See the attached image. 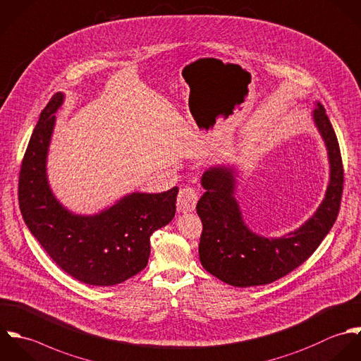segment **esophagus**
I'll return each mask as SVG.
<instances>
[{"mask_svg": "<svg viewBox=\"0 0 361 361\" xmlns=\"http://www.w3.org/2000/svg\"><path fill=\"white\" fill-rule=\"evenodd\" d=\"M199 200L197 196V190L192 186H185L183 189H180L179 195H178V210L180 213H189L193 212L196 207V203Z\"/></svg>", "mask_w": 361, "mask_h": 361, "instance_id": "esophagus-1", "label": "esophagus"}]
</instances>
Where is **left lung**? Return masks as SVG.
<instances>
[{"label":"left lung","mask_w":361,"mask_h":361,"mask_svg":"<svg viewBox=\"0 0 361 361\" xmlns=\"http://www.w3.org/2000/svg\"><path fill=\"white\" fill-rule=\"evenodd\" d=\"M314 121L326 144L331 179L315 214L294 233L281 238H264L243 223L234 197V169L214 166L202 176L204 195L196 210L203 223L199 255L203 267L221 281L235 287L269 284L302 264L335 224L343 192V164L335 130L318 102Z\"/></svg>","instance_id":"1"}]
</instances>
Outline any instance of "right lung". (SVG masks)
<instances>
[{
	"instance_id": "obj_1",
	"label": "right lung",
	"mask_w": 361,
	"mask_h": 361,
	"mask_svg": "<svg viewBox=\"0 0 361 361\" xmlns=\"http://www.w3.org/2000/svg\"><path fill=\"white\" fill-rule=\"evenodd\" d=\"M63 99L61 92L53 95L29 140L19 172V209L29 231L66 273L91 286L119 284L147 266L149 237L175 217L178 188L131 193L95 216L64 209L46 175L54 114Z\"/></svg>"
}]
</instances>
